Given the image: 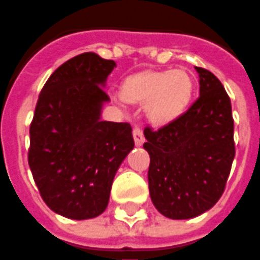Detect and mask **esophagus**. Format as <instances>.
Wrapping results in <instances>:
<instances>
[{"label": "esophagus", "instance_id": "esophagus-1", "mask_svg": "<svg viewBox=\"0 0 260 260\" xmlns=\"http://www.w3.org/2000/svg\"><path fill=\"white\" fill-rule=\"evenodd\" d=\"M133 138H134L136 146H142L143 142H145V137H143V133L140 127H134V130H133Z\"/></svg>", "mask_w": 260, "mask_h": 260}]
</instances>
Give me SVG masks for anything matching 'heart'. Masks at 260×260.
<instances>
[{
    "label": "heart",
    "mask_w": 260,
    "mask_h": 260,
    "mask_svg": "<svg viewBox=\"0 0 260 260\" xmlns=\"http://www.w3.org/2000/svg\"><path fill=\"white\" fill-rule=\"evenodd\" d=\"M193 80L184 70L146 71L128 76L122 86L126 102L145 105L147 118L154 124H168L188 110Z\"/></svg>",
    "instance_id": "heart-1"
}]
</instances>
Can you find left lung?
<instances>
[{
	"label": "left lung",
	"mask_w": 260,
	"mask_h": 260,
	"mask_svg": "<svg viewBox=\"0 0 260 260\" xmlns=\"http://www.w3.org/2000/svg\"><path fill=\"white\" fill-rule=\"evenodd\" d=\"M200 96L178 119L145 128L150 155L149 192L159 213L173 220L207 212L224 192L235 157L231 101L212 72L194 67Z\"/></svg>",
	"instance_id": "left-lung-1"
}]
</instances>
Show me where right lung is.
Instances as JSON below:
<instances>
[{"label": "right lung", "instance_id": "1", "mask_svg": "<svg viewBox=\"0 0 260 260\" xmlns=\"http://www.w3.org/2000/svg\"><path fill=\"white\" fill-rule=\"evenodd\" d=\"M114 67L94 52L75 56L49 76L37 101L29 168L45 204L68 219L105 212L115 173L134 147L130 124L102 120Z\"/></svg>", "mask_w": 260, "mask_h": 260}]
</instances>
